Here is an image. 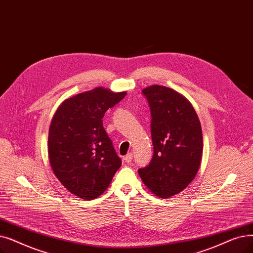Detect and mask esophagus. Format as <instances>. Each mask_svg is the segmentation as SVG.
I'll list each match as a JSON object with an SVG mask.
<instances>
[{"label":"esophagus","mask_w":253,"mask_h":253,"mask_svg":"<svg viewBox=\"0 0 253 253\" xmlns=\"http://www.w3.org/2000/svg\"><path fill=\"white\" fill-rule=\"evenodd\" d=\"M132 158H133L132 153H128L127 155L124 157V160H125V162H127V163H130L131 161H132Z\"/></svg>","instance_id":"obj_1"}]
</instances>
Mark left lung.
Listing matches in <instances>:
<instances>
[{"mask_svg": "<svg viewBox=\"0 0 253 253\" xmlns=\"http://www.w3.org/2000/svg\"><path fill=\"white\" fill-rule=\"evenodd\" d=\"M142 94L151 109L154 155L138 174L154 194L168 199L183 191L199 171L202 126L192 104L177 91L154 84Z\"/></svg>", "mask_w": 253, "mask_h": 253, "instance_id": "1", "label": "left lung"}]
</instances>
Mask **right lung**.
Returning <instances> with one entry per match:
<instances>
[{
  "label": "right lung",
  "mask_w": 253,
  "mask_h": 253,
  "mask_svg": "<svg viewBox=\"0 0 253 253\" xmlns=\"http://www.w3.org/2000/svg\"><path fill=\"white\" fill-rule=\"evenodd\" d=\"M126 94L95 87L66 99L53 115L48 131L50 167L64 187L80 199L101 195L122 164L102 119Z\"/></svg>",
  "instance_id": "obj_1"
}]
</instances>
